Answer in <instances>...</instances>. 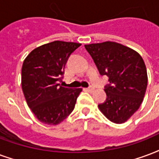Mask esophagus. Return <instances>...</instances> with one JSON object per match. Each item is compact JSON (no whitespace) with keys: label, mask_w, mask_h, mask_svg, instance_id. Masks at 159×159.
Segmentation results:
<instances>
[{"label":"esophagus","mask_w":159,"mask_h":159,"mask_svg":"<svg viewBox=\"0 0 159 159\" xmlns=\"http://www.w3.org/2000/svg\"><path fill=\"white\" fill-rule=\"evenodd\" d=\"M95 90V89L93 88V87H89V88H88V91L89 92H93Z\"/></svg>","instance_id":"1"}]
</instances>
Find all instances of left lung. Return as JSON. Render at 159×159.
I'll return each mask as SVG.
<instances>
[{
    "instance_id": "1",
    "label": "left lung",
    "mask_w": 159,
    "mask_h": 159,
    "mask_svg": "<svg viewBox=\"0 0 159 159\" xmlns=\"http://www.w3.org/2000/svg\"><path fill=\"white\" fill-rule=\"evenodd\" d=\"M100 75L109 77L106 100L98 108L110 121L121 124L139 109L148 85L143 59L138 53L116 42L86 44Z\"/></svg>"
}]
</instances>
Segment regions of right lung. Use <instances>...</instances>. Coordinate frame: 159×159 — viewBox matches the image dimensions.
Here are the masks:
<instances>
[{
    "label": "right lung",
    "instance_id": "add662e5",
    "mask_svg": "<svg viewBox=\"0 0 159 159\" xmlns=\"http://www.w3.org/2000/svg\"><path fill=\"white\" fill-rule=\"evenodd\" d=\"M80 45L54 41L34 49L23 61V94L29 107L42 123L58 125L75 108L82 89L65 88L60 83L68 58Z\"/></svg>",
    "mask_w": 159,
    "mask_h": 159
}]
</instances>
